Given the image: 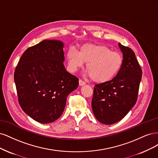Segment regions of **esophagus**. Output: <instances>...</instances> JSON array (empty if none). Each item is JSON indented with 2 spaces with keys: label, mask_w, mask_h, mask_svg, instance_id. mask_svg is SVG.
Wrapping results in <instances>:
<instances>
[{
  "label": "esophagus",
  "mask_w": 158,
  "mask_h": 158,
  "mask_svg": "<svg viewBox=\"0 0 158 158\" xmlns=\"http://www.w3.org/2000/svg\"><path fill=\"white\" fill-rule=\"evenodd\" d=\"M79 85H80V86H83V85H85L86 84V83L84 81H83L82 79H79Z\"/></svg>",
  "instance_id": "1"
}]
</instances>
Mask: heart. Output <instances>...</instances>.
I'll return each instance as SVG.
<instances>
[{
    "label": "heart",
    "instance_id": "b5f03b06",
    "mask_svg": "<svg viewBox=\"0 0 158 158\" xmlns=\"http://www.w3.org/2000/svg\"><path fill=\"white\" fill-rule=\"evenodd\" d=\"M70 70L74 72L86 63V72L96 83H105L119 73L123 63V57L118 52L111 51L106 46L86 44L80 52L70 48L67 52Z\"/></svg>",
    "mask_w": 158,
    "mask_h": 158
}]
</instances>
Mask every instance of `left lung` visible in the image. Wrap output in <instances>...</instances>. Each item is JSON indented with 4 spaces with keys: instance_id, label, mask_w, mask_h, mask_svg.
I'll list each match as a JSON object with an SVG mask.
<instances>
[{
    "instance_id": "left-lung-1",
    "label": "left lung",
    "mask_w": 158,
    "mask_h": 158,
    "mask_svg": "<svg viewBox=\"0 0 158 158\" xmlns=\"http://www.w3.org/2000/svg\"><path fill=\"white\" fill-rule=\"evenodd\" d=\"M123 63L119 73L107 82L95 85L92 108L100 123L111 125L121 120L135 105L142 69L131 48L119 43Z\"/></svg>"
}]
</instances>
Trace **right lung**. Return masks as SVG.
<instances>
[{"label": "right lung", "instance_id": "obj_1", "mask_svg": "<svg viewBox=\"0 0 158 158\" xmlns=\"http://www.w3.org/2000/svg\"><path fill=\"white\" fill-rule=\"evenodd\" d=\"M64 44L44 40L28 48L14 72L19 104L25 114L41 123L58 119L79 79L65 70Z\"/></svg>", "mask_w": 158, "mask_h": 158}]
</instances>
